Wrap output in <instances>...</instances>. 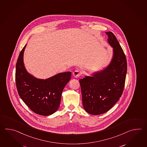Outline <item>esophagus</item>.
Instances as JSON below:
<instances>
[{"mask_svg": "<svg viewBox=\"0 0 147 147\" xmlns=\"http://www.w3.org/2000/svg\"><path fill=\"white\" fill-rule=\"evenodd\" d=\"M81 75L80 73L78 70H75L74 72H73V76L75 78H78L80 77V76Z\"/></svg>", "mask_w": 147, "mask_h": 147, "instance_id": "34e87169", "label": "esophagus"}]
</instances>
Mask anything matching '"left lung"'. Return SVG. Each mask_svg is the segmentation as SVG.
Listing matches in <instances>:
<instances>
[{
    "instance_id": "obj_1",
    "label": "left lung",
    "mask_w": 147,
    "mask_h": 147,
    "mask_svg": "<svg viewBox=\"0 0 147 147\" xmlns=\"http://www.w3.org/2000/svg\"><path fill=\"white\" fill-rule=\"evenodd\" d=\"M108 41L113 48V56L109 65L93 77L79 80L84 110L93 115L106 113L122 95L127 71L125 53L112 32H106Z\"/></svg>"
}]
</instances>
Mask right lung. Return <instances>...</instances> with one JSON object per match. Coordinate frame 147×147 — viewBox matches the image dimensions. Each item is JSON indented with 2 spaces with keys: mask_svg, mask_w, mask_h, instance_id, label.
Masks as SVG:
<instances>
[{
  "mask_svg": "<svg viewBox=\"0 0 147 147\" xmlns=\"http://www.w3.org/2000/svg\"><path fill=\"white\" fill-rule=\"evenodd\" d=\"M26 45L20 51L16 63V87L19 96L33 112L49 116L59 106L63 89L68 84L71 72L60 73L43 80L34 78L25 69L23 55Z\"/></svg>",
  "mask_w": 147,
  "mask_h": 147,
  "instance_id": "add662e5",
  "label": "right lung"
}]
</instances>
